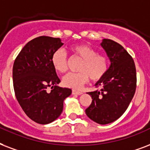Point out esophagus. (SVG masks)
Here are the masks:
<instances>
[{
    "mask_svg": "<svg viewBox=\"0 0 150 150\" xmlns=\"http://www.w3.org/2000/svg\"><path fill=\"white\" fill-rule=\"evenodd\" d=\"M72 94H73V95H81V94H82V91L73 89V90H72Z\"/></svg>",
    "mask_w": 150,
    "mask_h": 150,
    "instance_id": "esophagus-1",
    "label": "esophagus"
}]
</instances>
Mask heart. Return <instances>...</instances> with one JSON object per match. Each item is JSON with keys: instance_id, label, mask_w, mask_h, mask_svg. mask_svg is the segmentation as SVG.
Masks as SVG:
<instances>
[{"instance_id": "b5f03b06", "label": "heart", "mask_w": 150, "mask_h": 150, "mask_svg": "<svg viewBox=\"0 0 150 150\" xmlns=\"http://www.w3.org/2000/svg\"><path fill=\"white\" fill-rule=\"evenodd\" d=\"M74 56L82 59L78 67L79 72L69 73L62 79L65 86L78 89L87 83L90 77L91 81H97L105 76L108 70L107 57L98 54L96 50L83 44L72 45L69 47ZM52 63L59 73H65L68 69V57L62 48L55 50L52 55Z\"/></svg>"}]
</instances>
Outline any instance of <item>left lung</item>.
<instances>
[{
	"label": "left lung",
	"instance_id": "8db88e82",
	"mask_svg": "<svg viewBox=\"0 0 150 150\" xmlns=\"http://www.w3.org/2000/svg\"><path fill=\"white\" fill-rule=\"evenodd\" d=\"M110 60V68L96 83L100 91L88 92L92 98L85 112L99 125L117 120L126 111L136 89V69L132 57L123 46L110 39L101 44Z\"/></svg>",
	"mask_w": 150,
	"mask_h": 150
}]
</instances>
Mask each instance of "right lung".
I'll list each match as a JSON object with an SVG mask.
<instances>
[{"label": "right lung", "mask_w": 150, "mask_h": 150, "mask_svg": "<svg viewBox=\"0 0 150 150\" xmlns=\"http://www.w3.org/2000/svg\"><path fill=\"white\" fill-rule=\"evenodd\" d=\"M63 45L60 38L40 36L26 44L14 62V91L19 105L32 120L40 125L54 121L62 113L63 101L72 93L57 86L60 80L52 55ZM51 86L50 93L47 88Z\"/></svg>", "instance_id": "right-lung-1"}]
</instances>
